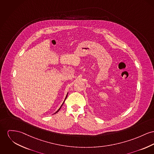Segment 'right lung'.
Listing matches in <instances>:
<instances>
[{"mask_svg": "<svg viewBox=\"0 0 154 154\" xmlns=\"http://www.w3.org/2000/svg\"><path fill=\"white\" fill-rule=\"evenodd\" d=\"M67 96H68V94H67V95H66V97H65V99H66V97H67ZM65 100H64V102H65ZM64 102H63V103H62V104L61 106V107H60V109H58V110H57V112H56V113H55H55H57V112H58V111H59V110H60V109H61V107H62V105H63V103H64Z\"/></svg>", "mask_w": 154, "mask_h": 154, "instance_id": "add662e5", "label": "right lung"}]
</instances>
